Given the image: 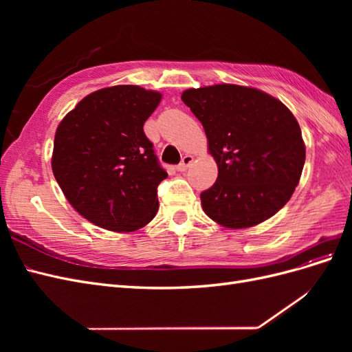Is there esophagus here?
Returning a JSON list of instances; mask_svg holds the SVG:
<instances>
[{
    "instance_id": "obj_1",
    "label": "esophagus",
    "mask_w": 352,
    "mask_h": 352,
    "mask_svg": "<svg viewBox=\"0 0 352 352\" xmlns=\"http://www.w3.org/2000/svg\"><path fill=\"white\" fill-rule=\"evenodd\" d=\"M194 162V157L192 155H189V154H186L184 158H182V162H180V164H177V172H185V170L189 167V164Z\"/></svg>"
}]
</instances>
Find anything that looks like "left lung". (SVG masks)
I'll list each match as a JSON object with an SVG mask.
<instances>
[{
    "instance_id": "left-lung-1",
    "label": "left lung",
    "mask_w": 352,
    "mask_h": 352,
    "mask_svg": "<svg viewBox=\"0 0 352 352\" xmlns=\"http://www.w3.org/2000/svg\"><path fill=\"white\" fill-rule=\"evenodd\" d=\"M182 101L204 127L219 175L201 192L206 214L243 229L278 212L292 197L305 163L300 124L285 105L239 85L188 89Z\"/></svg>"
}]
</instances>
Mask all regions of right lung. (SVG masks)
Instances as JSON below:
<instances>
[{
  "label": "right lung",
  "mask_w": 352,
  "mask_h": 352,
  "mask_svg": "<svg viewBox=\"0 0 352 352\" xmlns=\"http://www.w3.org/2000/svg\"><path fill=\"white\" fill-rule=\"evenodd\" d=\"M162 94L136 85L85 97L57 127L52 173L72 207L94 225L132 232L158 210L167 177L144 132Z\"/></svg>",
  "instance_id": "obj_1"
}]
</instances>
